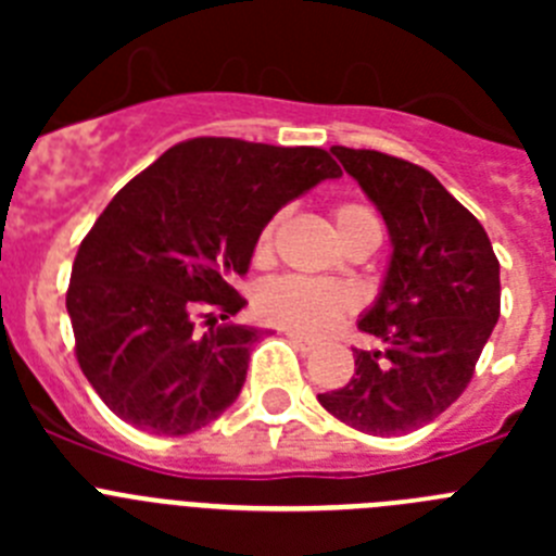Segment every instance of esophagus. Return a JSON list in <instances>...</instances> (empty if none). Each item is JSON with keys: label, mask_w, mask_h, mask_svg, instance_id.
<instances>
[{"label": "esophagus", "mask_w": 556, "mask_h": 556, "mask_svg": "<svg viewBox=\"0 0 556 556\" xmlns=\"http://www.w3.org/2000/svg\"><path fill=\"white\" fill-rule=\"evenodd\" d=\"M287 337H289V342H292L294 348H301V351H314V342L312 339H306V337H301V333L298 331H287Z\"/></svg>", "instance_id": "obj_1"}]
</instances>
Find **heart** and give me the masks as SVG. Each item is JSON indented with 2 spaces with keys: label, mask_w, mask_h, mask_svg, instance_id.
<instances>
[{
  "label": "heart",
  "mask_w": 556,
  "mask_h": 556,
  "mask_svg": "<svg viewBox=\"0 0 556 556\" xmlns=\"http://www.w3.org/2000/svg\"><path fill=\"white\" fill-rule=\"evenodd\" d=\"M333 223H337L339 239H348L356 230L378 228V219L372 217L365 205L342 203L333 211ZM273 230L275 219L262 230L258 244H255V255L264 258L273 248ZM381 230V228H378ZM255 306L267 320L278 323L283 328H292L298 333H317L328 331L333 323L345 312L353 308V292L345 283L337 281H320V278H303V275H283V278H273L264 283L255 294Z\"/></svg>",
  "instance_id": "obj_1"
}]
</instances>
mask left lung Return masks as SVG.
I'll list each match as a JSON object with an SVG mask.
<instances>
[{
	"mask_svg": "<svg viewBox=\"0 0 556 556\" xmlns=\"http://www.w3.org/2000/svg\"><path fill=\"white\" fill-rule=\"evenodd\" d=\"M331 152L378 208L392 253L358 317L381 345L353 351L351 381L317 401L367 434H409L468 387L501 314L498 258L479 219L424 166L376 150Z\"/></svg>",
	"mask_w": 556,
	"mask_h": 556,
	"instance_id": "8db88e82",
	"label": "left lung"
}]
</instances>
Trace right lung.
I'll return each mask as SVG.
<instances>
[{
    "instance_id": "obj_1",
    "label": "right lung",
    "mask_w": 556,
    "mask_h": 556,
    "mask_svg": "<svg viewBox=\"0 0 556 556\" xmlns=\"http://www.w3.org/2000/svg\"><path fill=\"white\" fill-rule=\"evenodd\" d=\"M339 175L320 147L191 139L119 189L83 239L66 292L80 370L113 415L180 437L233 404L262 328L217 317L244 306L233 283L269 219Z\"/></svg>"
}]
</instances>
